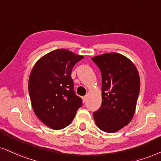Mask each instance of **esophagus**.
Listing matches in <instances>:
<instances>
[{
    "label": "esophagus",
    "instance_id": "1",
    "mask_svg": "<svg viewBox=\"0 0 161 161\" xmlns=\"http://www.w3.org/2000/svg\"><path fill=\"white\" fill-rule=\"evenodd\" d=\"M87 97H87V96H84V97H82V100H83V103H86V100H87Z\"/></svg>",
    "mask_w": 161,
    "mask_h": 161
}]
</instances>
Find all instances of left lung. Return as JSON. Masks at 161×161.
Instances as JSON below:
<instances>
[{
  "instance_id": "obj_1",
  "label": "left lung",
  "mask_w": 161,
  "mask_h": 161,
  "mask_svg": "<svg viewBox=\"0 0 161 161\" xmlns=\"http://www.w3.org/2000/svg\"><path fill=\"white\" fill-rule=\"evenodd\" d=\"M92 59L102 75V104L93 114L94 121L103 131L117 132L134 115L140 88L138 70L130 60L116 52Z\"/></svg>"
}]
</instances>
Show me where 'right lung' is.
<instances>
[{
	"label": "right lung",
	"instance_id": "1",
	"mask_svg": "<svg viewBox=\"0 0 161 161\" xmlns=\"http://www.w3.org/2000/svg\"><path fill=\"white\" fill-rule=\"evenodd\" d=\"M83 56L67 49H56L40 58L31 72L28 92L33 110L50 128L68 126L82 100L73 90V67Z\"/></svg>",
	"mask_w": 161,
	"mask_h": 161
}]
</instances>
